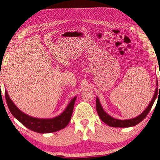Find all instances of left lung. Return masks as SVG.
<instances>
[{
	"label": "left lung",
	"instance_id": "obj_1",
	"mask_svg": "<svg viewBox=\"0 0 160 160\" xmlns=\"http://www.w3.org/2000/svg\"><path fill=\"white\" fill-rule=\"evenodd\" d=\"M157 85L158 86V82H157ZM158 92H160V85H159V91L158 90V88L157 87L155 93L154 94L153 98L152 99L150 104H149V106L147 107V109H146L144 112L141 113V114L139 115L136 118L128 119V120H118V119H115L112 118V116L108 115L107 113L104 112V109H102L98 98H97V100H96V107H97V113H98L99 118H101V120L103 121V122H104L109 126L116 127V128H118V127H119V128H128V127L134 126L135 125H137L138 123H139L140 122H141L143 119L147 116L148 113L150 112V111L151 110V108L152 107V105L155 101L157 97H158Z\"/></svg>",
	"mask_w": 160,
	"mask_h": 160
}]
</instances>
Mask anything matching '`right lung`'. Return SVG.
I'll return each instance as SVG.
<instances>
[{
    "instance_id": "1",
    "label": "right lung",
    "mask_w": 160,
    "mask_h": 160,
    "mask_svg": "<svg viewBox=\"0 0 160 160\" xmlns=\"http://www.w3.org/2000/svg\"><path fill=\"white\" fill-rule=\"evenodd\" d=\"M5 97L8 107L13 116L17 118L22 124H23L26 128L39 133H49V132H56L66 127L71 119L75 102L76 99V97H74L70 102L66 110L60 116L51 119H41L31 117L18 109L12 100L10 99L6 91H5Z\"/></svg>"
}]
</instances>
